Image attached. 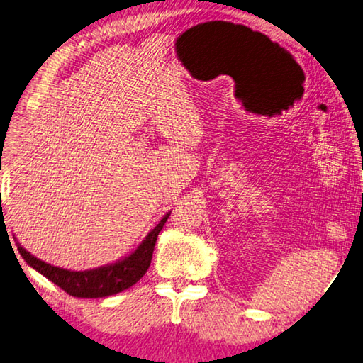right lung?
Listing matches in <instances>:
<instances>
[{
    "label": "right lung",
    "mask_w": 363,
    "mask_h": 363,
    "mask_svg": "<svg viewBox=\"0 0 363 363\" xmlns=\"http://www.w3.org/2000/svg\"><path fill=\"white\" fill-rule=\"evenodd\" d=\"M169 215L170 211L162 216V220L156 224L153 230L148 232L145 240L131 255L126 256L125 259H120L117 262L98 267V269L93 270L74 272L67 269H60V267L50 265L40 261L38 257H34L23 246H20V243H17V250L26 261V264L33 267L34 270H38L40 275L49 278L52 283L60 286L69 296L80 298L108 297L131 288L133 284L138 283L145 275L150 262H152L156 238H158L162 225L166 224Z\"/></svg>",
    "instance_id": "1"
}]
</instances>
